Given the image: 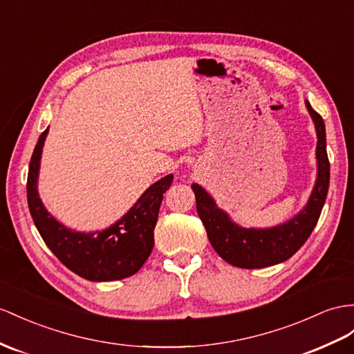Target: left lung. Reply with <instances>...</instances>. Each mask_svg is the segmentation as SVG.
<instances>
[{
	"mask_svg": "<svg viewBox=\"0 0 354 354\" xmlns=\"http://www.w3.org/2000/svg\"><path fill=\"white\" fill-rule=\"evenodd\" d=\"M305 104L317 131V180L304 209L284 224L269 229H245L215 205L214 198L201 185L193 184L197 214L205 225L211 245L232 266L243 269L268 268L286 261L310 238L320 218L330 179V165L326 152V129L323 118Z\"/></svg>",
	"mask_w": 354,
	"mask_h": 354,
	"instance_id": "left-lung-1",
	"label": "left lung"
}]
</instances>
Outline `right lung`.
I'll use <instances>...</instances> for the list:
<instances>
[{"label": "right lung", "mask_w": 354, "mask_h": 354, "mask_svg": "<svg viewBox=\"0 0 354 354\" xmlns=\"http://www.w3.org/2000/svg\"><path fill=\"white\" fill-rule=\"evenodd\" d=\"M49 127L35 145L26 180L28 207L40 236L49 250L76 275L89 281H115L134 275L153 248L156 229L162 194L171 185L174 175L152 184L121 220L103 232L82 233L67 229L43 206L37 179L41 151Z\"/></svg>", "instance_id": "right-lung-1"}]
</instances>
